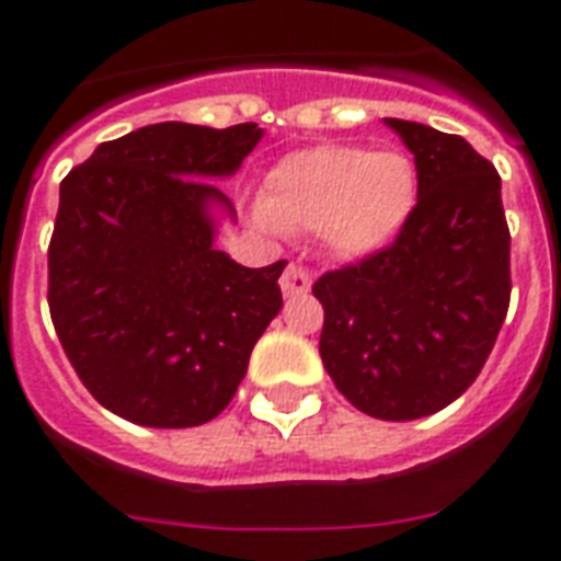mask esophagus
Wrapping results in <instances>:
<instances>
[{"label":"esophagus","instance_id":"esophagus-1","mask_svg":"<svg viewBox=\"0 0 561 561\" xmlns=\"http://www.w3.org/2000/svg\"><path fill=\"white\" fill-rule=\"evenodd\" d=\"M279 285L285 297H299V294H308V288H311V276H308V271H302L299 264L290 262L288 267H285V273H282Z\"/></svg>","mask_w":561,"mask_h":561}]
</instances>
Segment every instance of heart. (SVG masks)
Here are the masks:
<instances>
[{
	"label": "heart",
	"mask_w": 561,
	"mask_h": 561,
	"mask_svg": "<svg viewBox=\"0 0 561 561\" xmlns=\"http://www.w3.org/2000/svg\"><path fill=\"white\" fill-rule=\"evenodd\" d=\"M416 197V165L408 153L314 145L267 171L253 224L267 236L314 229L329 253L364 259L401 236Z\"/></svg>",
	"instance_id": "obj_1"
}]
</instances>
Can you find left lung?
Returning <instances> with one entry per match:
<instances>
[{
  "instance_id": "left-lung-1",
  "label": "left lung",
  "mask_w": 561,
  "mask_h": 561,
  "mask_svg": "<svg viewBox=\"0 0 561 561\" xmlns=\"http://www.w3.org/2000/svg\"><path fill=\"white\" fill-rule=\"evenodd\" d=\"M413 153L416 209L390 247L314 282L320 358L367 416H431L469 390L510 308L501 178L462 136L383 118Z\"/></svg>"
}]
</instances>
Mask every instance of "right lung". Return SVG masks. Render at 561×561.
<instances>
[{
  "mask_svg": "<svg viewBox=\"0 0 561 561\" xmlns=\"http://www.w3.org/2000/svg\"><path fill=\"white\" fill-rule=\"evenodd\" d=\"M264 130L160 122L101 142L60 183L48 244L51 323L83 387L145 427H194L227 408L279 314L285 262L215 250L232 178Z\"/></svg>",
  "mask_w": 561,
  "mask_h": 561,
  "instance_id": "right-lung-1",
  "label": "right lung"
}]
</instances>
